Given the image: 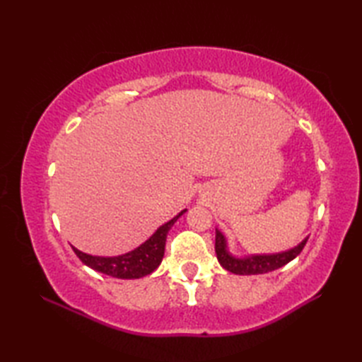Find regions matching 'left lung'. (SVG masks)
Here are the masks:
<instances>
[{
  "label": "left lung",
  "mask_w": 362,
  "mask_h": 362,
  "mask_svg": "<svg viewBox=\"0 0 362 362\" xmlns=\"http://www.w3.org/2000/svg\"><path fill=\"white\" fill-rule=\"evenodd\" d=\"M308 238L300 243L297 247L291 249L288 252L274 253V255H253L249 258H236L232 257L227 250L226 238L219 230H216V243H214V250H216V257L221 266L227 269L228 272L238 274V275H257V274H266L280 269L284 264H288L289 261L294 259L300 252L303 250Z\"/></svg>",
  "instance_id": "1"
}]
</instances>
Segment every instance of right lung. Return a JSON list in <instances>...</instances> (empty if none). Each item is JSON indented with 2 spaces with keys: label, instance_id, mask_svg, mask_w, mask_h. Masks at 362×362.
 I'll return each mask as SVG.
<instances>
[{
  "label": "right lung",
  "instance_id": "1",
  "mask_svg": "<svg viewBox=\"0 0 362 362\" xmlns=\"http://www.w3.org/2000/svg\"><path fill=\"white\" fill-rule=\"evenodd\" d=\"M187 210L180 211L175 218H173L166 224L157 228L148 241L143 243L140 247L135 250L124 253L119 257H93L88 253H83L73 247L74 253L82 261L83 264L95 269L98 272L115 276V279H141V276L149 275L160 266L161 259L165 255V244L168 232L174 226V222L179 219Z\"/></svg>",
  "mask_w": 362,
  "mask_h": 362
}]
</instances>
